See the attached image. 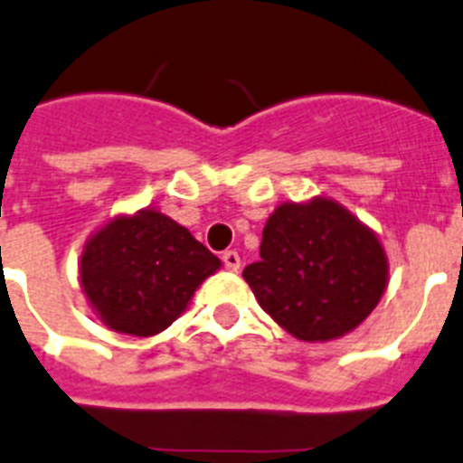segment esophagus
Returning <instances> with one entry per match:
<instances>
[{
	"instance_id": "obj_1",
	"label": "esophagus",
	"mask_w": 463,
	"mask_h": 463,
	"mask_svg": "<svg viewBox=\"0 0 463 463\" xmlns=\"http://www.w3.org/2000/svg\"><path fill=\"white\" fill-rule=\"evenodd\" d=\"M221 260H223V268H226V270H231V272H235V270H240V254H237V251H223V256H221Z\"/></svg>"
}]
</instances>
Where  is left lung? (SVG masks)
<instances>
[{
  "mask_svg": "<svg viewBox=\"0 0 463 463\" xmlns=\"http://www.w3.org/2000/svg\"><path fill=\"white\" fill-rule=\"evenodd\" d=\"M260 307L305 343L354 331L380 303V240L333 200L281 204L268 219L260 260L242 272Z\"/></svg>",
  "mask_w": 463,
  "mask_h": 463,
  "instance_id": "left-lung-1",
  "label": "left lung"
}]
</instances>
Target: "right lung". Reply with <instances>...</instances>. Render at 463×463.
I'll return each instance as SVG.
<instances>
[{
    "label": "right lung",
    "instance_id": "1",
    "mask_svg": "<svg viewBox=\"0 0 463 463\" xmlns=\"http://www.w3.org/2000/svg\"><path fill=\"white\" fill-rule=\"evenodd\" d=\"M221 260L160 212L118 216L86 244L81 284L99 319L128 335L165 331Z\"/></svg>",
    "mask_w": 463,
    "mask_h": 463
}]
</instances>
